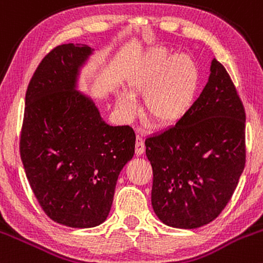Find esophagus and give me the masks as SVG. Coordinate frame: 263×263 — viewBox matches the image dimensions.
<instances>
[{
	"label": "esophagus",
	"mask_w": 263,
	"mask_h": 263,
	"mask_svg": "<svg viewBox=\"0 0 263 263\" xmlns=\"http://www.w3.org/2000/svg\"><path fill=\"white\" fill-rule=\"evenodd\" d=\"M145 153V143L141 135H137L136 137V155H142Z\"/></svg>",
	"instance_id": "34e87169"
}]
</instances>
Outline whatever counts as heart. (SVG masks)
I'll list each match as a JSON object with an SVG mask.
<instances>
[{
  "instance_id": "heart-1",
  "label": "heart",
  "mask_w": 263,
  "mask_h": 263,
  "mask_svg": "<svg viewBox=\"0 0 263 263\" xmlns=\"http://www.w3.org/2000/svg\"><path fill=\"white\" fill-rule=\"evenodd\" d=\"M198 66L185 54L170 57L167 51L156 49L131 77V88L145 95V113L155 123L170 124L181 120L194 104L199 89ZM118 107L127 116L136 110L128 93L118 96Z\"/></svg>"
}]
</instances>
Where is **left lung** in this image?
Masks as SVG:
<instances>
[{"label": "left lung", "mask_w": 263, "mask_h": 263, "mask_svg": "<svg viewBox=\"0 0 263 263\" xmlns=\"http://www.w3.org/2000/svg\"><path fill=\"white\" fill-rule=\"evenodd\" d=\"M145 146L154 175L151 203L162 223L194 229L222 213L245 168L246 112L218 60L189 112L148 136Z\"/></svg>", "instance_id": "obj_1"}]
</instances>
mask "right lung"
<instances>
[{
    "label": "right lung",
    "instance_id": "1",
    "mask_svg": "<svg viewBox=\"0 0 263 263\" xmlns=\"http://www.w3.org/2000/svg\"><path fill=\"white\" fill-rule=\"evenodd\" d=\"M92 49L63 44L45 55L25 97L20 155L45 214L71 228L96 227L108 217L116 182L134 157L129 126H109L90 98L76 89Z\"/></svg>",
    "mask_w": 263,
    "mask_h": 263
}]
</instances>
